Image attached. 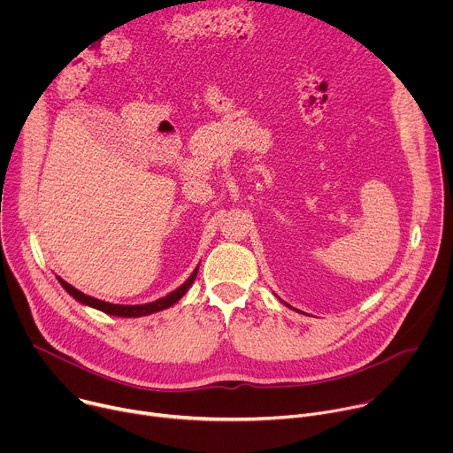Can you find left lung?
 Wrapping results in <instances>:
<instances>
[{"label":"left lung","instance_id":"1","mask_svg":"<svg viewBox=\"0 0 453 453\" xmlns=\"http://www.w3.org/2000/svg\"><path fill=\"white\" fill-rule=\"evenodd\" d=\"M290 308H292V306H290ZM294 310H296V308H294ZM297 311H299V310H297Z\"/></svg>","mask_w":453,"mask_h":453}]
</instances>
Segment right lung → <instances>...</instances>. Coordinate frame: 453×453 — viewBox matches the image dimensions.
<instances>
[{
    "label": "right lung",
    "instance_id": "obj_1",
    "mask_svg": "<svg viewBox=\"0 0 453 453\" xmlns=\"http://www.w3.org/2000/svg\"><path fill=\"white\" fill-rule=\"evenodd\" d=\"M197 273H199V267L191 273V276L179 287L175 288L173 292H170L168 296L157 299V301H152V303H145V304H112V303H105V301H100L96 297H91V296H86L84 292L77 290L75 287H72L70 283H66L64 280L57 278L58 283L62 285V288L66 290L70 296H73V299H77L79 303L86 304V306H91L95 310H100L104 313H109V315H116V317H143V315H150V313H156V311H161L165 308H170L172 304H175L186 292L188 288L191 287V283L196 281L197 278Z\"/></svg>",
    "mask_w": 453,
    "mask_h": 453
}]
</instances>
